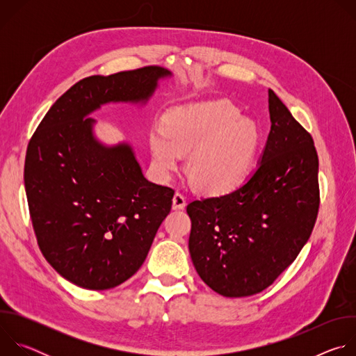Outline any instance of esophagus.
<instances>
[{"label": "esophagus", "instance_id": "obj_1", "mask_svg": "<svg viewBox=\"0 0 356 356\" xmlns=\"http://www.w3.org/2000/svg\"><path fill=\"white\" fill-rule=\"evenodd\" d=\"M173 209L175 210H181V209H184L186 207V198H184V195L183 194H180V193H176L175 195H173Z\"/></svg>", "mask_w": 356, "mask_h": 356}]
</instances>
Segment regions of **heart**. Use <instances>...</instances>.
Masks as SVG:
<instances>
[{
	"mask_svg": "<svg viewBox=\"0 0 356 356\" xmlns=\"http://www.w3.org/2000/svg\"><path fill=\"white\" fill-rule=\"evenodd\" d=\"M158 172L169 176L187 155L186 175L191 186L209 195L236 188L255 162L259 134L224 101L176 107L149 136Z\"/></svg>",
	"mask_w": 356,
	"mask_h": 356,
	"instance_id": "heart-1",
	"label": "heart"
}]
</instances>
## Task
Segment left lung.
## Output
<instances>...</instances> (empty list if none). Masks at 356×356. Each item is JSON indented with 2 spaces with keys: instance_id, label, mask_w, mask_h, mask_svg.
<instances>
[{
  "instance_id": "obj_1",
  "label": "left lung",
  "mask_w": 356,
  "mask_h": 356,
  "mask_svg": "<svg viewBox=\"0 0 356 356\" xmlns=\"http://www.w3.org/2000/svg\"><path fill=\"white\" fill-rule=\"evenodd\" d=\"M269 114L270 132L255 172L234 191L187 206L193 265L225 297L269 287L307 243L318 214L314 140L272 90Z\"/></svg>"
}]
</instances>
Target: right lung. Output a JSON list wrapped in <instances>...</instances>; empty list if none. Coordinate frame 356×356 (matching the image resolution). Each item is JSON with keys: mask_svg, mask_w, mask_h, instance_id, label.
I'll return each mask as SVG.
<instances>
[{"mask_svg": "<svg viewBox=\"0 0 356 356\" xmlns=\"http://www.w3.org/2000/svg\"><path fill=\"white\" fill-rule=\"evenodd\" d=\"M170 76L147 66L86 77L56 99L29 140L24 181L38 245L76 286L107 290L135 275L175 194L145 179L129 143H101L88 115L108 103L146 104Z\"/></svg>", "mask_w": 356, "mask_h": 356, "instance_id": "right-lung-1", "label": "right lung"}]
</instances>
